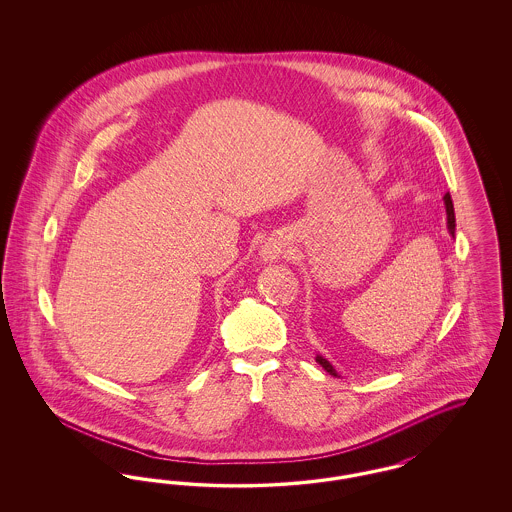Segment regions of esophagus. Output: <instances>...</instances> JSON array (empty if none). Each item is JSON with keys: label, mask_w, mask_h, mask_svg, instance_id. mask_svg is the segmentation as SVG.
<instances>
[{"label": "esophagus", "mask_w": 512, "mask_h": 512, "mask_svg": "<svg viewBox=\"0 0 512 512\" xmlns=\"http://www.w3.org/2000/svg\"><path fill=\"white\" fill-rule=\"evenodd\" d=\"M280 255H282V247L276 244L267 245V247H265V251H263V257H265V261H272V259H278Z\"/></svg>", "instance_id": "obj_1"}]
</instances>
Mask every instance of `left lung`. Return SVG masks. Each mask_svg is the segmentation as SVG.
<instances>
[{
  "instance_id": "obj_1",
  "label": "left lung",
  "mask_w": 512,
  "mask_h": 512,
  "mask_svg": "<svg viewBox=\"0 0 512 512\" xmlns=\"http://www.w3.org/2000/svg\"><path fill=\"white\" fill-rule=\"evenodd\" d=\"M443 203H445V211H447V230H449V234L455 238V209H453V199H451V195L445 194L443 195ZM317 363L322 366L328 374H332V376H338V372H336V368L330 365L322 355H317Z\"/></svg>"
}]
</instances>
